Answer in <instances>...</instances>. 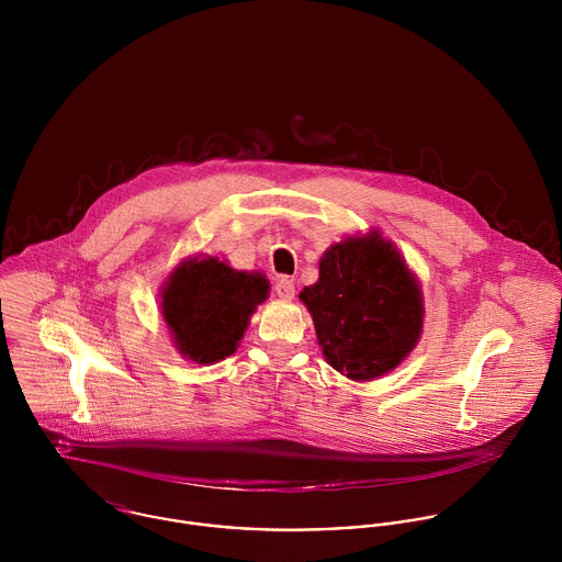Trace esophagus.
<instances>
[{"instance_id":"obj_1","label":"esophagus","mask_w":562,"mask_h":562,"mask_svg":"<svg viewBox=\"0 0 562 562\" xmlns=\"http://www.w3.org/2000/svg\"><path fill=\"white\" fill-rule=\"evenodd\" d=\"M274 292H277V296H279L281 301H292L294 294H296V288H294V283H292L290 279H279V281L274 283Z\"/></svg>"}]
</instances>
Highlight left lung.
<instances>
[{
	"label": "left lung",
	"instance_id": "1",
	"mask_svg": "<svg viewBox=\"0 0 562 562\" xmlns=\"http://www.w3.org/2000/svg\"><path fill=\"white\" fill-rule=\"evenodd\" d=\"M326 363L350 381L390 374L424 330L422 285L398 246L379 229L333 241L321 277L299 294Z\"/></svg>",
	"mask_w": 562,
	"mask_h": 562
}]
</instances>
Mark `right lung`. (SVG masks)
Here are the masks:
<instances>
[{
    "mask_svg": "<svg viewBox=\"0 0 562 562\" xmlns=\"http://www.w3.org/2000/svg\"><path fill=\"white\" fill-rule=\"evenodd\" d=\"M268 292L263 272L236 270L212 255L186 257L161 285V321L183 359L212 366L238 350Z\"/></svg>",
    "mask_w": 562,
    "mask_h": 562,
    "instance_id": "obj_1",
    "label": "right lung"
}]
</instances>
